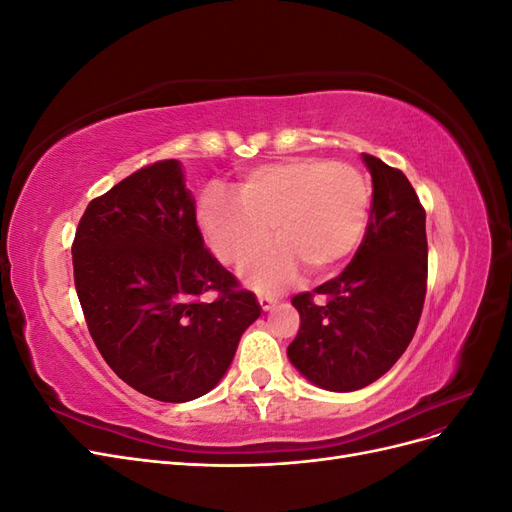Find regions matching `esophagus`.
Returning a JSON list of instances; mask_svg holds the SVG:
<instances>
[{
    "instance_id": "1",
    "label": "esophagus",
    "mask_w": 512,
    "mask_h": 512,
    "mask_svg": "<svg viewBox=\"0 0 512 512\" xmlns=\"http://www.w3.org/2000/svg\"><path fill=\"white\" fill-rule=\"evenodd\" d=\"M258 303L262 309H265V312H269V309L275 305V301L271 297H267V294H258Z\"/></svg>"
}]
</instances>
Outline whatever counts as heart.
<instances>
[{"instance_id": "obj_1", "label": "heart", "mask_w": 512, "mask_h": 512, "mask_svg": "<svg viewBox=\"0 0 512 512\" xmlns=\"http://www.w3.org/2000/svg\"><path fill=\"white\" fill-rule=\"evenodd\" d=\"M371 190L359 170L316 158L254 168L239 198L211 190L200 200V226L211 252L237 265L273 235L269 250L245 262L241 275L254 288L280 292L309 265L337 267L359 245L369 220Z\"/></svg>"}]
</instances>
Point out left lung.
<instances>
[{"label": "left lung", "mask_w": 512, "mask_h": 512, "mask_svg": "<svg viewBox=\"0 0 512 512\" xmlns=\"http://www.w3.org/2000/svg\"><path fill=\"white\" fill-rule=\"evenodd\" d=\"M374 179L365 237L333 280L292 297L301 316L288 359L327 391L389 371L416 333L427 292L425 209L399 168L363 153Z\"/></svg>", "instance_id": "left-lung-1"}]
</instances>
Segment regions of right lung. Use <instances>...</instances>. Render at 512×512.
Returning <instances> with one entry per match:
<instances>
[{
  "instance_id": "add662e5",
  "label": "right lung",
  "mask_w": 512,
  "mask_h": 512,
  "mask_svg": "<svg viewBox=\"0 0 512 512\" xmlns=\"http://www.w3.org/2000/svg\"><path fill=\"white\" fill-rule=\"evenodd\" d=\"M72 267L104 361L158 401L181 404L211 391L260 316L254 292L205 247L177 160L138 168L91 200Z\"/></svg>"
}]
</instances>
